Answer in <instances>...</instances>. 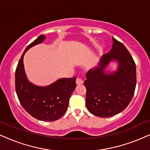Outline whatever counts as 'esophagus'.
I'll list each match as a JSON object with an SVG mask.
<instances>
[{
	"mask_svg": "<svg viewBox=\"0 0 150 150\" xmlns=\"http://www.w3.org/2000/svg\"><path fill=\"white\" fill-rule=\"evenodd\" d=\"M76 84L77 85H80L83 84V80H82V79L81 77H77Z\"/></svg>",
	"mask_w": 150,
	"mask_h": 150,
	"instance_id": "obj_1",
	"label": "esophagus"
}]
</instances>
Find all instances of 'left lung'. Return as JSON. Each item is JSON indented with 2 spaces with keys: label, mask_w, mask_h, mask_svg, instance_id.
I'll use <instances>...</instances> for the list:
<instances>
[{
  "label": "left lung",
  "mask_w": 150,
  "mask_h": 150,
  "mask_svg": "<svg viewBox=\"0 0 150 150\" xmlns=\"http://www.w3.org/2000/svg\"><path fill=\"white\" fill-rule=\"evenodd\" d=\"M112 39V49L103 55L98 68L87 72L84 82L87 109L101 118L123 111L133 97L137 82L136 65L132 56L121 42ZM113 59L119 62L118 70L105 74L104 69Z\"/></svg>",
  "instance_id": "1"
}]
</instances>
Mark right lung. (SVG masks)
<instances>
[{"instance_id": "add662e5", "label": "right lung", "mask_w": 150, "mask_h": 150, "mask_svg": "<svg viewBox=\"0 0 150 150\" xmlns=\"http://www.w3.org/2000/svg\"><path fill=\"white\" fill-rule=\"evenodd\" d=\"M45 38L43 34L39 36L22 53L15 70V90L20 104L29 114L43 121H54L66 111L76 87V77L60 79L46 87H38L29 82L24 70L23 56L27 50L42 43Z\"/></svg>"}]
</instances>
